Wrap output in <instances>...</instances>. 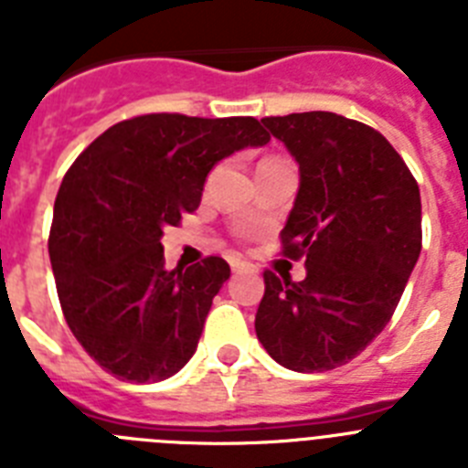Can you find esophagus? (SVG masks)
Segmentation results:
<instances>
[{
  "label": "esophagus",
  "mask_w": 468,
  "mask_h": 468,
  "mask_svg": "<svg viewBox=\"0 0 468 468\" xmlns=\"http://www.w3.org/2000/svg\"><path fill=\"white\" fill-rule=\"evenodd\" d=\"M231 271H237V274H243V271H255V264L246 262V260H239V258H231Z\"/></svg>",
  "instance_id": "esophagus-1"
}]
</instances>
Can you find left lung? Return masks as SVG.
<instances>
[{
    "label": "left lung",
    "instance_id": "obj_1",
    "mask_svg": "<svg viewBox=\"0 0 468 468\" xmlns=\"http://www.w3.org/2000/svg\"><path fill=\"white\" fill-rule=\"evenodd\" d=\"M262 123L300 166L281 241L307 276L264 271L255 333L279 366L324 373L358 356L399 307L421 250L420 187L366 123L333 112Z\"/></svg>",
    "mask_w": 468,
    "mask_h": 468
}]
</instances>
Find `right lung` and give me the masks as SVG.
I'll return each instance as SVG.
<instances>
[{
  "label": "right lung",
  "instance_id": "1",
  "mask_svg": "<svg viewBox=\"0 0 468 468\" xmlns=\"http://www.w3.org/2000/svg\"><path fill=\"white\" fill-rule=\"evenodd\" d=\"M267 143L253 117L144 114L107 128L65 173L48 255L65 321L107 373L161 382L194 356L229 264L166 270L161 237L198 208L218 161Z\"/></svg>",
  "mask_w": 468,
  "mask_h": 468
}]
</instances>
